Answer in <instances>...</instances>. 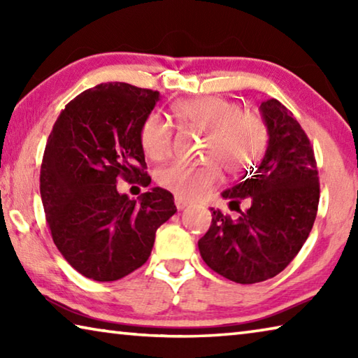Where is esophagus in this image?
<instances>
[{
	"label": "esophagus",
	"mask_w": 358,
	"mask_h": 358,
	"mask_svg": "<svg viewBox=\"0 0 358 358\" xmlns=\"http://www.w3.org/2000/svg\"><path fill=\"white\" fill-rule=\"evenodd\" d=\"M175 205H177L178 210H185L189 207V202H186L185 199H181V197H175Z\"/></svg>",
	"instance_id": "esophagus-1"
}]
</instances>
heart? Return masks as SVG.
<instances>
[{"label":"heart","instance_id":"b5f03b06","mask_svg":"<svg viewBox=\"0 0 358 358\" xmlns=\"http://www.w3.org/2000/svg\"><path fill=\"white\" fill-rule=\"evenodd\" d=\"M172 115L183 128L205 132L202 164L173 162L157 172V183L181 199H199L221 181V167L238 173L256 164L264 155L268 129L254 110H241L237 102L205 96L175 102ZM141 145L150 159L171 155L172 131L159 115L151 113L141 126Z\"/></svg>","mask_w":358,"mask_h":358}]
</instances>
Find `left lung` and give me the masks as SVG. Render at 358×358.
<instances>
[{
    "instance_id": "1",
    "label": "left lung",
    "mask_w": 358,
    "mask_h": 358,
    "mask_svg": "<svg viewBox=\"0 0 358 358\" xmlns=\"http://www.w3.org/2000/svg\"><path fill=\"white\" fill-rule=\"evenodd\" d=\"M259 110L268 129L264 159L221 194L240 211L238 220L211 208V226L199 240L203 262L240 284L281 273L310 235L319 205L316 159L305 131L280 101H264ZM241 200L250 203L246 212L239 210Z\"/></svg>"
}]
</instances>
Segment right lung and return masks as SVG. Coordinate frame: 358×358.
Masks as SVG:
<instances>
[{
	"mask_svg": "<svg viewBox=\"0 0 358 358\" xmlns=\"http://www.w3.org/2000/svg\"><path fill=\"white\" fill-rule=\"evenodd\" d=\"M159 92L123 82L96 85L72 99L48 136L41 199L53 243L72 268L117 281L147 262L157 227L175 215L173 196L151 187L134 201L118 178L148 186L141 126Z\"/></svg>",
	"mask_w": 358,
	"mask_h": 358,
	"instance_id": "right-lung-1",
	"label": "right lung"
}]
</instances>
